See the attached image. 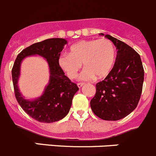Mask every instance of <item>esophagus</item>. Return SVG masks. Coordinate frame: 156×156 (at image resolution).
<instances>
[{"mask_svg":"<svg viewBox=\"0 0 156 156\" xmlns=\"http://www.w3.org/2000/svg\"><path fill=\"white\" fill-rule=\"evenodd\" d=\"M83 85H84L83 83H78V84H77V86H78V87H79V88H81V87H82Z\"/></svg>","mask_w":156,"mask_h":156,"instance_id":"obj_1","label":"esophagus"}]
</instances>
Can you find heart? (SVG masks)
<instances>
[{"label":"heart","mask_w":156,"mask_h":156,"mask_svg":"<svg viewBox=\"0 0 156 156\" xmlns=\"http://www.w3.org/2000/svg\"><path fill=\"white\" fill-rule=\"evenodd\" d=\"M116 60V49L106 38L81 41L69 48V53H63L58 60L59 66L70 78L74 79L84 65L81 73L82 80H90L95 76L102 79L110 73Z\"/></svg>","instance_id":"1"}]
</instances>
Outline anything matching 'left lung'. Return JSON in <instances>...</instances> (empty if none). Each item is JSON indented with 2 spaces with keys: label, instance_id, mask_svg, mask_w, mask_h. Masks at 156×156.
Returning <instances> with one entry per match:
<instances>
[{
  "label": "left lung",
  "instance_id": "obj_1",
  "mask_svg": "<svg viewBox=\"0 0 156 156\" xmlns=\"http://www.w3.org/2000/svg\"><path fill=\"white\" fill-rule=\"evenodd\" d=\"M105 37L116 47V60L107 76L96 83L90 106L99 118L116 121L127 116L137 106L142 94L144 69L136 50L110 35H105Z\"/></svg>",
  "mask_w": 156,
  "mask_h": 156
}]
</instances>
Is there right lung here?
Wrapping results in <instances>:
<instances>
[{
    "label": "right lung",
    "mask_w": 156,
    "mask_h": 156,
    "mask_svg": "<svg viewBox=\"0 0 156 156\" xmlns=\"http://www.w3.org/2000/svg\"><path fill=\"white\" fill-rule=\"evenodd\" d=\"M67 41L63 38H50L35 43L22 50L12 68V80L15 97L27 114L41 122H53L64 118L69 112L72 100L79 88L64 75L59 66L60 52ZM31 55H39L47 60L50 68V80L42 96L34 101L23 97L17 86L21 61Z\"/></svg>",
    "instance_id": "add662e5"
}]
</instances>
